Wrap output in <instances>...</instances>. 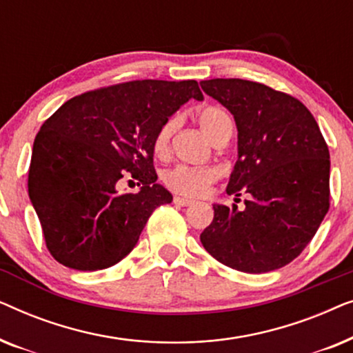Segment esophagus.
Returning <instances> with one entry per match:
<instances>
[{
    "instance_id": "obj_1",
    "label": "esophagus",
    "mask_w": 353,
    "mask_h": 353,
    "mask_svg": "<svg viewBox=\"0 0 353 353\" xmlns=\"http://www.w3.org/2000/svg\"><path fill=\"white\" fill-rule=\"evenodd\" d=\"M173 204L181 205V207H188V205H191V204H192V201H191V199H186V197L175 196V197H173Z\"/></svg>"
}]
</instances>
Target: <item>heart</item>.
I'll return each mask as SVG.
<instances>
[{
	"mask_svg": "<svg viewBox=\"0 0 353 353\" xmlns=\"http://www.w3.org/2000/svg\"><path fill=\"white\" fill-rule=\"evenodd\" d=\"M199 127L207 134L212 143L216 137L223 132L226 125L231 123L230 115L220 108H205L201 110L197 117ZM176 127V119H168L161 125L154 137L152 149L157 157L163 159L168 154V144L173 130ZM219 180V170L215 167H191V165H175L170 170L163 173V183L172 192L186 197H201L204 196L209 188Z\"/></svg>",
	"mask_w": 353,
	"mask_h": 353,
	"instance_id": "obj_1",
	"label": "heart"
}]
</instances>
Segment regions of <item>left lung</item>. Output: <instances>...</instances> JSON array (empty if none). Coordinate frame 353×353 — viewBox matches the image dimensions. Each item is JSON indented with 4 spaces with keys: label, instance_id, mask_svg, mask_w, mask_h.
I'll list each match as a JSON object with an SVG mask.
<instances>
[{
    "label": "left lung",
    "instance_id": "1",
    "mask_svg": "<svg viewBox=\"0 0 353 353\" xmlns=\"http://www.w3.org/2000/svg\"><path fill=\"white\" fill-rule=\"evenodd\" d=\"M201 86L238 127L226 192L249 194L244 210L214 205L201 243L238 272H273L301 255L330 210V149L310 110L291 94L241 79Z\"/></svg>",
    "mask_w": 353,
    "mask_h": 353
}]
</instances>
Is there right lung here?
<instances>
[{
	"label": "right lung",
	"mask_w": 353,
	"mask_h": 353,
	"mask_svg": "<svg viewBox=\"0 0 353 353\" xmlns=\"http://www.w3.org/2000/svg\"><path fill=\"white\" fill-rule=\"evenodd\" d=\"M191 98L204 99L196 80L125 81L75 96L43 123L28 196L57 262L94 272L132 252L152 212L172 202L156 183L154 137ZM122 177L142 190L117 193Z\"/></svg>",
	"instance_id": "right-lung-1"
}]
</instances>
